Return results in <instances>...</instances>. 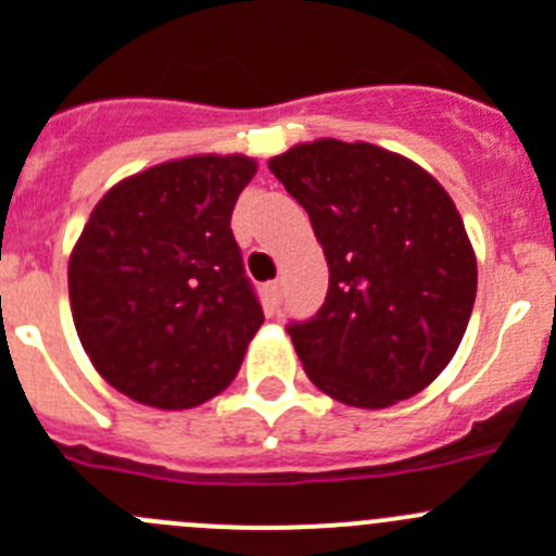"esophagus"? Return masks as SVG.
<instances>
[{"instance_id":"esophagus-1","label":"esophagus","mask_w":556,"mask_h":556,"mask_svg":"<svg viewBox=\"0 0 556 556\" xmlns=\"http://www.w3.org/2000/svg\"><path fill=\"white\" fill-rule=\"evenodd\" d=\"M266 293H268V302H271V307L277 309L279 304H282V279H274V282H268Z\"/></svg>"}]
</instances>
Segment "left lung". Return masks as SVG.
Listing matches in <instances>:
<instances>
[{
  "label": "left lung",
  "instance_id": "8db88e82",
  "mask_svg": "<svg viewBox=\"0 0 556 556\" xmlns=\"http://www.w3.org/2000/svg\"><path fill=\"white\" fill-rule=\"evenodd\" d=\"M309 214L329 263L326 302L288 334L309 381L359 408L417 395L458 351L477 261L447 191L367 142L318 139L268 161Z\"/></svg>",
  "mask_w": 556,
  "mask_h": 556
}]
</instances>
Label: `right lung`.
<instances>
[{"mask_svg":"<svg viewBox=\"0 0 556 556\" xmlns=\"http://www.w3.org/2000/svg\"><path fill=\"white\" fill-rule=\"evenodd\" d=\"M247 155H191L126 178L92 207L67 263L76 331L131 401L191 408L236 378L263 324L232 207Z\"/></svg>","mask_w":556,"mask_h":556,"instance_id":"right-lung-1","label":"right lung"}]
</instances>
